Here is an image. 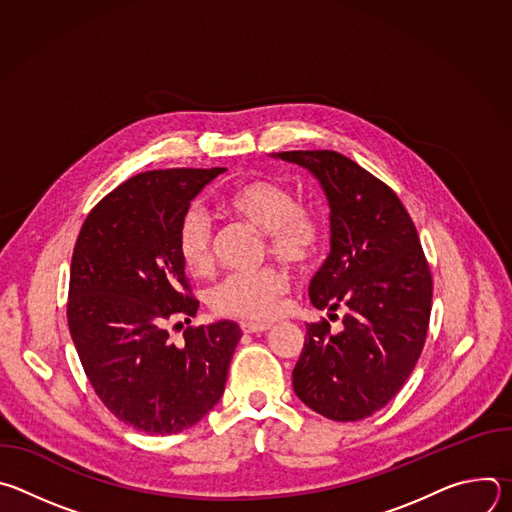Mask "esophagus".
I'll return each instance as SVG.
<instances>
[{"label": "esophagus", "mask_w": 512, "mask_h": 512, "mask_svg": "<svg viewBox=\"0 0 512 512\" xmlns=\"http://www.w3.org/2000/svg\"><path fill=\"white\" fill-rule=\"evenodd\" d=\"M241 328L243 332L247 334H261V332H267L271 328V324H261V322H241Z\"/></svg>", "instance_id": "esophagus-1"}]
</instances>
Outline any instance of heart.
<instances>
[{
	"label": "heart",
	"mask_w": 512,
	"mask_h": 512,
	"mask_svg": "<svg viewBox=\"0 0 512 512\" xmlns=\"http://www.w3.org/2000/svg\"><path fill=\"white\" fill-rule=\"evenodd\" d=\"M221 206L263 233L271 255L289 265L304 267L320 251L322 225L318 216L302 208L298 196L281 182L269 178L241 182L221 198ZM176 249L190 273L204 275L210 269L212 225L202 208L192 206L180 218ZM287 289L289 275L277 267L241 271L212 289L210 304L223 316L261 322L277 314L279 298Z\"/></svg>",
	"instance_id": "obj_1"
}]
</instances>
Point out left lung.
Listing matches in <instances>:
<instances>
[{
    "mask_svg": "<svg viewBox=\"0 0 512 512\" xmlns=\"http://www.w3.org/2000/svg\"><path fill=\"white\" fill-rule=\"evenodd\" d=\"M306 168L330 206V255L310 283L314 308L342 330L306 324L291 383L302 403L334 421H358L385 407L411 375L431 312V273L411 216L397 194L330 150L281 152Z\"/></svg>",
    "mask_w": 512,
    "mask_h": 512,
    "instance_id": "8db88e82",
    "label": "left lung"
}]
</instances>
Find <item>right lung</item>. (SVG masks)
Segmentation results:
<instances>
[{
  "label": "right lung",
  "instance_id": "right-lung-1",
  "mask_svg": "<svg viewBox=\"0 0 512 512\" xmlns=\"http://www.w3.org/2000/svg\"><path fill=\"white\" fill-rule=\"evenodd\" d=\"M223 172L174 168L129 178L89 212L72 253V342L99 399L137 431L192 427L225 393L239 324L186 328L182 346L168 330L198 312L176 249L180 218Z\"/></svg>",
  "mask_w": 512,
  "mask_h": 512
}]
</instances>
